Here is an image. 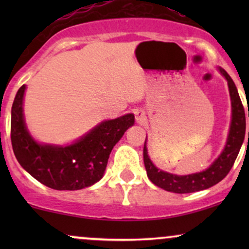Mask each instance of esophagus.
<instances>
[{
	"label": "esophagus",
	"mask_w": 249,
	"mask_h": 249,
	"mask_svg": "<svg viewBox=\"0 0 249 249\" xmlns=\"http://www.w3.org/2000/svg\"><path fill=\"white\" fill-rule=\"evenodd\" d=\"M134 116H136L137 123H139V124H144L146 122V113L144 110H136Z\"/></svg>",
	"instance_id": "34e87169"
}]
</instances>
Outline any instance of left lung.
I'll use <instances>...</instances> for the list:
<instances>
[{
    "instance_id": "obj_1",
    "label": "left lung",
    "mask_w": 249,
    "mask_h": 249,
    "mask_svg": "<svg viewBox=\"0 0 249 249\" xmlns=\"http://www.w3.org/2000/svg\"><path fill=\"white\" fill-rule=\"evenodd\" d=\"M221 75L227 79L228 89H230L231 102H232V122H231L230 133H228L227 142H226L224 151L221 154L213 161L207 170L199 173L187 174V176H177L159 170L151 161L147 154L146 141L144 144V164L146 168L148 179L153 182L156 186L162 188L173 193H192L198 191L206 190L218 184L227 176L231 168L233 167L234 161L238 157L240 148L245 139L246 133V116L245 108L240 99L238 89L234 84L231 76L221 68H219ZM249 117V111H248ZM249 141V132H248Z\"/></svg>"
}]
</instances>
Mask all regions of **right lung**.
I'll use <instances>...</instances> for the list:
<instances>
[{
	"label": "right lung",
	"mask_w": 249,
	"mask_h": 249,
	"mask_svg": "<svg viewBox=\"0 0 249 249\" xmlns=\"http://www.w3.org/2000/svg\"><path fill=\"white\" fill-rule=\"evenodd\" d=\"M24 91L22 85L11 107V145L19 165L43 185L58 191L82 190L101 180L113 146L134 124L132 113L102 122L68 146L39 144L25 126Z\"/></svg>",
	"instance_id": "add662e5"
}]
</instances>
